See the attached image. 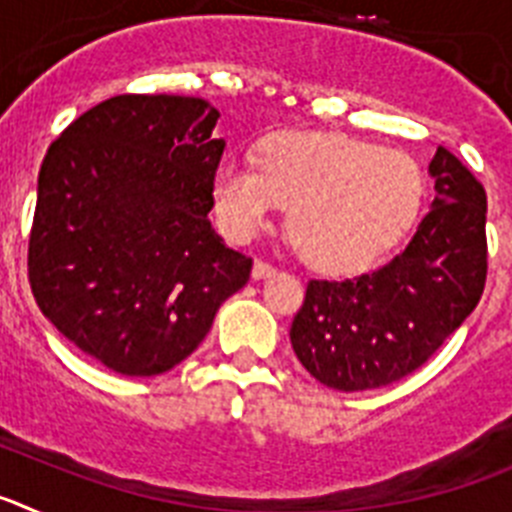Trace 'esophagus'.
<instances>
[{
	"label": "esophagus",
	"mask_w": 512,
	"mask_h": 512,
	"mask_svg": "<svg viewBox=\"0 0 512 512\" xmlns=\"http://www.w3.org/2000/svg\"><path fill=\"white\" fill-rule=\"evenodd\" d=\"M274 271H277V269H274L269 261H264V259L253 261V271H251L253 279H264V277H269V274H274Z\"/></svg>",
	"instance_id": "1"
}]
</instances>
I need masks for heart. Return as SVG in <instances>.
Masks as SVG:
<instances>
[{"label": "heart", "mask_w": 512, "mask_h": 512, "mask_svg": "<svg viewBox=\"0 0 512 512\" xmlns=\"http://www.w3.org/2000/svg\"><path fill=\"white\" fill-rule=\"evenodd\" d=\"M282 205L302 259L348 274L377 261L420 205V174L410 158L330 133L266 140L261 164L225 156L212 171L217 225L233 241L269 228Z\"/></svg>", "instance_id": "b5f03b06"}]
</instances>
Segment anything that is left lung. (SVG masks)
<instances>
[{
	"label": "left lung",
	"instance_id": "left-lung-1",
	"mask_svg": "<svg viewBox=\"0 0 512 512\" xmlns=\"http://www.w3.org/2000/svg\"><path fill=\"white\" fill-rule=\"evenodd\" d=\"M436 200L395 259L354 279H310L289 341L307 372L341 392L408 377L472 315L487 279V194L443 146Z\"/></svg>",
	"mask_w": 512,
	"mask_h": 512
}]
</instances>
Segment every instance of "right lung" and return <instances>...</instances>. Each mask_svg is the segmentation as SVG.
I'll list each match as a JSON object with an SVG mask.
<instances>
[{"instance_id":"obj_1","label":"right lung","mask_w":512,"mask_h":512,"mask_svg":"<svg viewBox=\"0 0 512 512\" xmlns=\"http://www.w3.org/2000/svg\"><path fill=\"white\" fill-rule=\"evenodd\" d=\"M200 97L120 94L76 117L38 174L27 277L40 312L125 377L182 364L253 261L210 225L225 140Z\"/></svg>"}]
</instances>
